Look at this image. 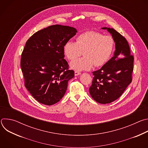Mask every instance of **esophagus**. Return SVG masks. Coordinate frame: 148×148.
<instances>
[{"mask_svg": "<svg viewBox=\"0 0 148 148\" xmlns=\"http://www.w3.org/2000/svg\"><path fill=\"white\" fill-rule=\"evenodd\" d=\"M74 74H75V76H77V75H78L81 74V73H80V72H79V71H75L74 72Z\"/></svg>", "mask_w": 148, "mask_h": 148, "instance_id": "obj_1", "label": "esophagus"}]
</instances>
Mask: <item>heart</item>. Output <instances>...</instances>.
Segmentation results:
<instances>
[{
    "mask_svg": "<svg viewBox=\"0 0 148 148\" xmlns=\"http://www.w3.org/2000/svg\"><path fill=\"white\" fill-rule=\"evenodd\" d=\"M114 46V40L111 36L90 31L78 36L77 42L67 41L63 50L70 60L77 58L83 53L85 56L70 63L73 70L83 71L91 69L94 65L100 67L107 63L113 53Z\"/></svg>",
    "mask_w": 148,
    "mask_h": 148,
    "instance_id": "obj_1",
    "label": "heart"
}]
</instances>
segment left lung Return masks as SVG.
<instances>
[{"label": "left lung", "instance_id": "8db88e82", "mask_svg": "<svg viewBox=\"0 0 148 148\" xmlns=\"http://www.w3.org/2000/svg\"><path fill=\"white\" fill-rule=\"evenodd\" d=\"M110 32L115 43L114 56L98 70L92 72V85L89 88L92 98L105 104L119 98L132 82L134 56L126 38L112 28L102 27Z\"/></svg>", "mask_w": 148, "mask_h": 148}]
</instances>
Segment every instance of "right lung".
Masks as SVG:
<instances>
[{
    "label": "right lung",
    "mask_w": 148,
    "mask_h": 148,
    "mask_svg": "<svg viewBox=\"0 0 148 148\" xmlns=\"http://www.w3.org/2000/svg\"><path fill=\"white\" fill-rule=\"evenodd\" d=\"M76 33L74 27L55 25L37 32L26 41L20 67L26 88L40 103L51 105L60 101L74 77L63 47Z\"/></svg>",
    "instance_id": "right-lung-1"
}]
</instances>
